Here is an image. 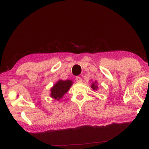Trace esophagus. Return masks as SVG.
Returning a JSON list of instances; mask_svg holds the SVG:
<instances>
[{
	"mask_svg": "<svg viewBox=\"0 0 149 149\" xmlns=\"http://www.w3.org/2000/svg\"><path fill=\"white\" fill-rule=\"evenodd\" d=\"M75 81H76V82H82V79L80 77L77 76V77H76V78H75Z\"/></svg>",
	"mask_w": 149,
	"mask_h": 149,
	"instance_id": "34e87169",
	"label": "esophagus"
}]
</instances>
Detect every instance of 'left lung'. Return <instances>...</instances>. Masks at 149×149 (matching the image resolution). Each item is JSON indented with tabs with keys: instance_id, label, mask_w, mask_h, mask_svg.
I'll list each match as a JSON object with an SVG mask.
<instances>
[{
	"instance_id": "obj_1",
	"label": "left lung",
	"mask_w": 149,
	"mask_h": 149,
	"mask_svg": "<svg viewBox=\"0 0 149 149\" xmlns=\"http://www.w3.org/2000/svg\"><path fill=\"white\" fill-rule=\"evenodd\" d=\"M91 88L93 89V90H97L98 88V86L97 85V81H95L94 82H92L91 86Z\"/></svg>"
}]
</instances>
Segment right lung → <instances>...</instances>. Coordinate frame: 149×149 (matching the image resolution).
I'll return each mask as SVG.
<instances>
[{
    "mask_svg": "<svg viewBox=\"0 0 149 149\" xmlns=\"http://www.w3.org/2000/svg\"><path fill=\"white\" fill-rule=\"evenodd\" d=\"M73 83V81L71 80H58L56 84L51 88L50 96L53 99L60 100L70 89Z\"/></svg>",
    "mask_w": 149,
    "mask_h": 149,
    "instance_id": "1",
    "label": "right lung"
}]
</instances>
